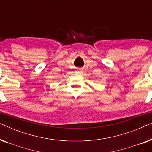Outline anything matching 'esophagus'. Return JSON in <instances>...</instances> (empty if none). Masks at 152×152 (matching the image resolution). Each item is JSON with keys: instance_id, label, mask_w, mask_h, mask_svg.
Wrapping results in <instances>:
<instances>
[{"instance_id": "1", "label": "esophagus", "mask_w": 152, "mask_h": 152, "mask_svg": "<svg viewBox=\"0 0 152 152\" xmlns=\"http://www.w3.org/2000/svg\"><path fill=\"white\" fill-rule=\"evenodd\" d=\"M77 72L79 74H82L83 72V70H77Z\"/></svg>"}]
</instances>
